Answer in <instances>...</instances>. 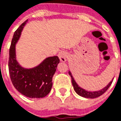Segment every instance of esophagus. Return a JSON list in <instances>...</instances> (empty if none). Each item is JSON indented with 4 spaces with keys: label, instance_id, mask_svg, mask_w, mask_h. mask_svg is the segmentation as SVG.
Instances as JSON below:
<instances>
[{
    "label": "esophagus",
    "instance_id": "34e87169",
    "mask_svg": "<svg viewBox=\"0 0 121 121\" xmlns=\"http://www.w3.org/2000/svg\"><path fill=\"white\" fill-rule=\"evenodd\" d=\"M58 56L60 58L61 61L62 62H65L67 61V53L65 51H61L59 52Z\"/></svg>",
    "mask_w": 121,
    "mask_h": 121
}]
</instances>
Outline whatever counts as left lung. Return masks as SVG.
I'll return each instance as SVG.
<instances>
[{"instance_id": "obj_1", "label": "left lung", "mask_w": 121, "mask_h": 121, "mask_svg": "<svg viewBox=\"0 0 121 121\" xmlns=\"http://www.w3.org/2000/svg\"><path fill=\"white\" fill-rule=\"evenodd\" d=\"M69 75H70L71 80H72V83L73 87V89L75 90V91L77 93V95H79V96H81L82 97L86 98H96L99 97V96L102 95L105 92L108 87L110 86L112 82V81H110L107 85L105 87H104L103 89H100L99 91H86L84 89H83L82 87H81L78 84H77V82H75L73 77L72 75V73L70 72V71H69Z\"/></svg>"}]
</instances>
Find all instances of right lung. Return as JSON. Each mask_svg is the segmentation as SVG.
Wrapping results in <instances>:
<instances>
[{"instance_id": "add662e5", "label": "right lung", "mask_w": 121, "mask_h": 121, "mask_svg": "<svg viewBox=\"0 0 121 121\" xmlns=\"http://www.w3.org/2000/svg\"><path fill=\"white\" fill-rule=\"evenodd\" d=\"M28 21L23 23L14 34L9 49V75L13 84L20 93L30 98H40L48 95L52 88V77L60 59L57 56L48 57L32 68H25L19 63L16 45Z\"/></svg>"}]
</instances>
